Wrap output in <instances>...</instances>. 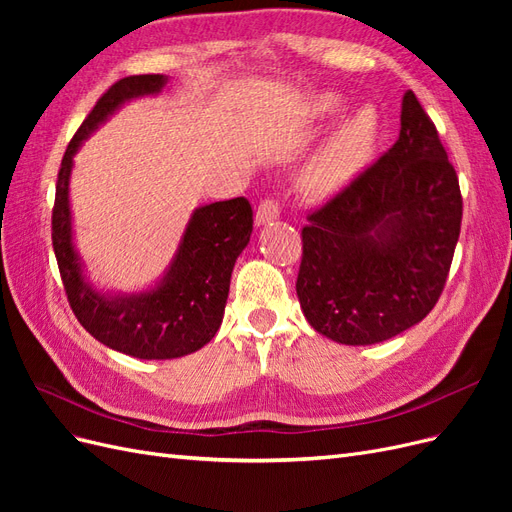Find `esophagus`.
I'll return each instance as SVG.
<instances>
[{"label": "esophagus", "instance_id": "obj_1", "mask_svg": "<svg viewBox=\"0 0 512 512\" xmlns=\"http://www.w3.org/2000/svg\"><path fill=\"white\" fill-rule=\"evenodd\" d=\"M277 218H280V203H277V198L267 196L265 200H260L256 209V224H269Z\"/></svg>", "mask_w": 512, "mask_h": 512}]
</instances>
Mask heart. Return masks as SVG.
Segmentation results:
<instances>
[{
  "label": "heart",
  "mask_w": 512,
  "mask_h": 512,
  "mask_svg": "<svg viewBox=\"0 0 512 512\" xmlns=\"http://www.w3.org/2000/svg\"><path fill=\"white\" fill-rule=\"evenodd\" d=\"M346 100L327 91L312 102L318 121H335L346 111ZM380 121L374 108H361L344 119L320 145L301 173V188L312 196H333L359 177L376 153Z\"/></svg>",
  "instance_id": "obj_1"
}]
</instances>
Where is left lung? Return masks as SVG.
<instances>
[{
    "label": "left lung",
    "mask_w": 512,
    "mask_h": 512,
    "mask_svg": "<svg viewBox=\"0 0 512 512\" xmlns=\"http://www.w3.org/2000/svg\"><path fill=\"white\" fill-rule=\"evenodd\" d=\"M461 215L459 179L440 134L406 91L397 143L307 215L297 277L307 322L346 346L414 327L444 290Z\"/></svg>",
    "instance_id": "left-lung-1"
}]
</instances>
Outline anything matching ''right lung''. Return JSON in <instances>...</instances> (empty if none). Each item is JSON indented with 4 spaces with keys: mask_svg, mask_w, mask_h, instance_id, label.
<instances>
[{
    "mask_svg": "<svg viewBox=\"0 0 512 512\" xmlns=\"http://www.w3.org/2000/svg\"><path fill=\"white\" fill-rule=\"evenodd\" d=\"M162 74L126 76L108 87L76 130L61 160L53 205V250L72 312L98 342L136 359H177L203 348L218 333L237 256L250 243L254 211L239 196L194 211L179 252L158 288L132 297H104L91 290L72 245L68 181L72 156L115 108L158 94Z\"/></svg>",
    "mask_w": 512,
    "mask_h": 512,
    "instance_id": "1",
    "label": "right lung"
}]
</instances>
